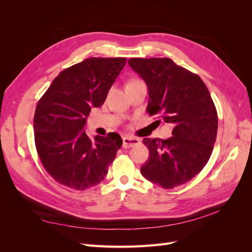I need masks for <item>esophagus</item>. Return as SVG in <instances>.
<instances>
[{
  "label": "esophagus",
  "mask_w": 252,
  "mask_h": 252,
  "mask_svg": "<svg viewBox=\"0 0 252 252\" xmlns=\"http://www.w3.org/2000/svg\"><path fill=\"white\" fill-rule=\"evenodd\" d=\"M141 141L135 138H130V136H124L123 138V148H130L140 144Z\"/></svg>",
  "instance_id": "1"
}]
</instances>
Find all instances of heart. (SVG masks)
I'll use <instances>...</instances> for the list:
<instances>
[{"mask_svg": "<svg viewBox=\"0 0 252 252\" xmlns=\"http://www.w3.org/2000/svg\"><path fill=\"white\" fill-rule=\"evenodd\" d=\"M135 81H139V80H131V81H129V82H135Z\"/></svg>", "mask_w": 252, "mask_h": 252, "instance_id": "obj_1", "label": "heart"}]
</instances>
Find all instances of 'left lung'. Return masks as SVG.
I'll list each match as a JSON object with an SVG mask.
<instances>
[{
    "label": "left lung",
    "instance_id": "obj_1",
    "mask_svg": "<svg viewBox=\"0 0 252 252\" xmlns=\"http://www.w3.org/2000/svg\"><path fill=\"white\" fill-rule=\"evenodd\" d=\"M128 64L147 85L146 111L174 125L169 139L143 140L149 149L143 177L165 189L185 184L207 164L217 139L218 113L208 88L168 58H132Z\"/></svg>",
    "mask_w": 252,
    "mask_h": 252
}]
</instances>
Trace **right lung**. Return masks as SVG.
I'll list each match as a JSON object with an SVG mask.
<instances>
[{"label": "right lung", "mask_w": 252, "mask_h": 252, "mask_svg": "<svg viewBox=\"0 0 252 252\" xmlns=\"http://www.w3.org/2000/svg\"><path fill=\"white\" fill-rule=\"evenodd\" d=\"M126 58H89L61 71L37 102L33 130L44 168L60 184L84 190L101 183L122 146L120 134L83 130L91 108L100 107Z\"/></svg>", "instance_id": "right-lung-1"}]
</instances>
